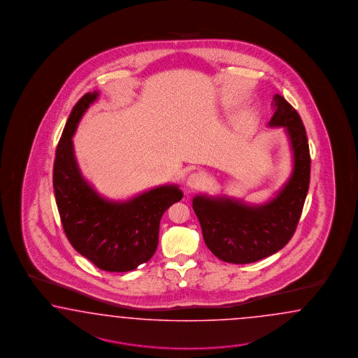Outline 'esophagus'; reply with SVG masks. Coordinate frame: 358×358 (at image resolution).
I'll return each instance as SVG.
<instances>
[{
	"label": "esophagus",
	"mask_w": 358,
	"mask_h": 358,
	"mask_svg": "<svg viewBox=\"0 0 358 358\" xmlns=\"http://www.w3.org/2000/svg\"><path fill=\"white\" fill-rule=\"evenodd\" d=\"M203 180H205L203 173L196 172V173H192L187 177L186 185H187V187H190V189H195V187H199L201 185L203 184Z\"/></svg>",
	"instance_id": "1"
}]
</instances>
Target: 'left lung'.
<instances>
[{
    "label": "left lung",
    "mask_w": 358,
    "mask_h": 358,
    "mask_svg": "<svg viewBox=\"0 0 358 358\" xmlns=\"http://www.w3.org/2000/svg\"><path fill=\"white\" fill-rule=\"evenodd\" d=\"M269 127H283L293 152V172L275 196L261 205L226 195H195L193 210L207 248L217 259L250 264L282 250L293 238L310 185L311 159L303 122L296 110L275 94Z\"/></svg>",
    "instance_id": "8db88e82"
}]
</instances>
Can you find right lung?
<instances>
[{
    "label": "right lung",
    "instance_id": "1",
    "mask_svg": "<svg viewBox=\"0 0 358 358\" xmlns=\"http://www.w3.org/2000/svg\"><path fill=\"white\" fill-rule=\"evenodd\" d=\"M99 93H87L72 108L56 148L54 190L65 235L97 268L130 271L151 259L159 244L164 213L182 199L177 185H162L126 201L98 194L80 172L73 135Z\"/></svg>",
    "mask_w": 358,
    "mask_h": 358
}]
</instances>
